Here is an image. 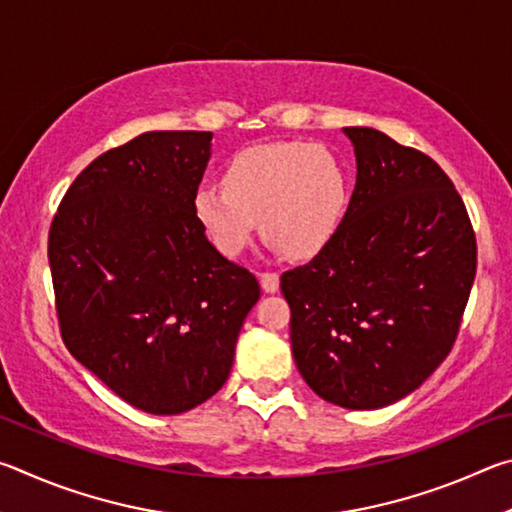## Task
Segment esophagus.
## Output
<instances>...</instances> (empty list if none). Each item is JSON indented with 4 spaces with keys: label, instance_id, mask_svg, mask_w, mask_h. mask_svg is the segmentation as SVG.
<instances>
[{
    "label": "esophagus",
    "instance_id": "esophagus-1",
    "mask_svg": "<svg viewBox=\"0 0 512 512\" xmlns=\"http://www.w3.org/2000/svg\"><path fill=\"white\" fill-rule=\"evenodd\" d=\"M259 284L266 293H277L280 291V275L277 273H262L259 275Z\"/></svg>",
    "mask_w": 512,
    "mask_h": 512
}]
</instances>
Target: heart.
<instances>
[{
    "label": "heart",
    "instance_id": "1",
    "mask_svg": "<svg viewBox=\"0 0 512 512\" xmlns=\"http://www.w3.org/2000/svg\"><path fill=\"white\" fill-rule=\"evenodd\" d=\"M350 178L316 144H259L232 155L223 187L201 185L192 212L225 257L244 253L257 228L275 253L311 259L334 244L348 219Z\"/></svg>",
    "mask_w": 512,
    "mask_h": 512
}]
</instances>
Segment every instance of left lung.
<instances>
[{
    "label": "left lung",
    "instance_id": "1",
    "mask_svg": "<svg viewBox=\"0 0 512 512\" xmlns=\"http://www.w3.org/2000/svg\"><path fill=\"white\" fill-rule=\"evenodd\" d=\"M357 183L334 244L287 271L291 350L318 397L368 411L420 388L452 350L476 239L447 173L366 126L343 128Z\"/></svg>",
    "mask_w": 512,
    "mask_h": 512
}]
</instances>
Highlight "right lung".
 <instances>
[{
    "label": "right lung",
    "mask_w": 512,
    "mask_h": 512,
    "mask_svg": "<svg viewBox=\"0 0 512 512\" xmlns=\"http://www.w3.org/2000/svg\"><path fill=\"white\" fill-rule=\"evenodd\" d=\"M212 133L153 131L99 155L49 230L60 334L112 393L185 413L230 375L253 273L216 250L192 212Z\"/></svg>",
    "instance_id": "1"
}]
</instances>
